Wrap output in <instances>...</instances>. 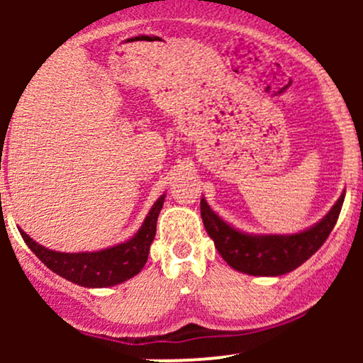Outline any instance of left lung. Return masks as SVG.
Instances as JSON below:
<instances>
[{
  "mask_svg": "<svg viewBox=\"0 0 363 363\" xmlns=\"http://www.w3.org/2000/svg\"><path fill=\"white\" fill-rule=\"evenodd\" d=\"M343 201L345 191L318 223L297 234H247L220 218L205 198H201V218L228 266L254 277H280L297 269L326 242Z\"/></svg>",
  "mask_w": 363,
  "mask_h": 363,
  "instance_id": "obj_1",
  "label": "left lung"
}]
</instances>
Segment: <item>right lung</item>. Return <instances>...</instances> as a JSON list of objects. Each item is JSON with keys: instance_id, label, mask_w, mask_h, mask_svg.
Here are the masks:
<instances>
[{"instance_id": "1", "label": "right lung", "mask_w": 363, "mask_h": 363, "mask_svg": "<svg viewBox=\"0 0 363 363\" xmlns=\"http://www.w3.org/2000/svg\"><path fill=\"white\" fill-rule=\"evenodd\" d=\"M165 194L153 203L143 223L131 239L91 252H60L44 247L18 228L25 244L51 272L86 289H106L129 280L143 269L150 245L155 239L157 218L164 206Z\"/></svg>"}]
</instances>
